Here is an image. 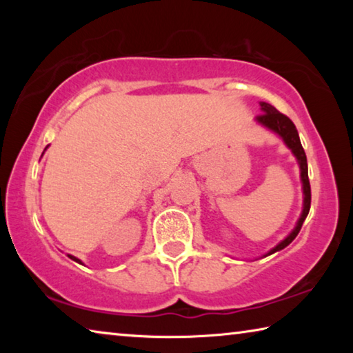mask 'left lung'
Here are the masks:
<instances>
[{"label": "left lung", "instance_id": "8db88e82", "mask_svg": "<svg viewBox=\"0 0 353 353\" xmlns=\"http://www.w3.org/2000/svg\"><path fill=\"white\" fill-rule=\"evenodd\" d=\"M260 105H261L263 113H260V115L256 117V121L261 123L263 126L270 128L271 130H274V132H277L280 137H282L283 141L286 143V146H288L292 151V154L296 155V159L299 160V165H301V177H302V183H303V194H305V198H303V210H302V214H301V219L297 221L296 229L292 230L291 234L286 236L282 243L277 244V246L274 248L270 254H268V255H271L274 252H277V250L288 246V244L297 236L299 232H301L303 221H305L307 214L310 212V205H312V188H310V181H308L307 155H305V151H303V148L301 145V139H299V134H297V129L294 126V123H292L288 117L283 115L282 112H279L274 105L268 104V103H260Z\"/></svg>", "mask_w": 353, "mask_h": 353}]
</instances>
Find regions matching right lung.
Returning <instances> with one entry per match:
<instances>
[{
    "label": "right lung",
    "instance_id": "obj_1",
    "mask_svg": "<svg viewBox=\"0 0 353 353\" xmlns=\"http://www.w3.org/2000/svg\"><path fill=\"white\" fill-rule=\"evenodd\" d=\"M68 256H70V259H71V260H74V261H77V263H81V260H77V259H76V256H73V255H68Z\"/></svg>",
    "mask_w": 353,
    "mask_h": 353
}]
</instances>
